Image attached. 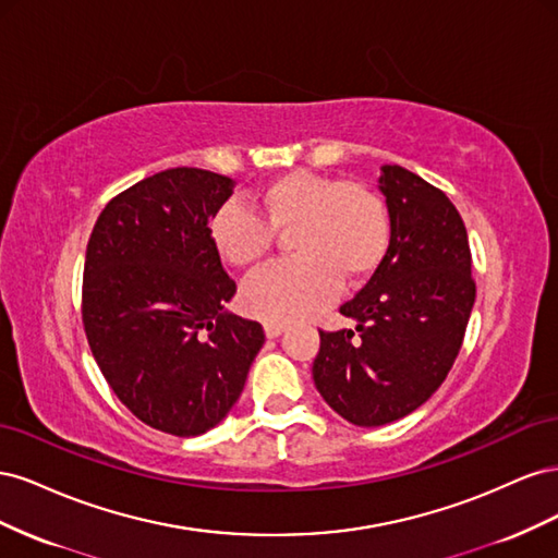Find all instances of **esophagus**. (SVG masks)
Wrapping results in <instances>:
<instances>
[{"mask_svg": "<svg viewBox=\"0 0 558 558\" xmlns=\"http://www.w3.org/2000/svg\"><path fill=\"white\" fill-rule=\"evenodd\" d=\"M283 330H286V324H277V320H265V335L269 337V340H275V337H279Z\"/></svg>", "mask_w": 558, "mask_h": 558, "instance_id": "1", "label": "esophagus"}]
</instances>
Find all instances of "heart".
<instances>
[{"instance_id":"b5f03b06","label":"heart","mask_w":558,"mask_h":558,"mask_svg":"<svg viewBox=\"0 0 558 558\" xmlns=\"http://www.w3.org/2000/svg\"><path fill=\"white\" fill-rule=\"evenodd\" d=\"M226 202L211 216L209 238L232 267H256L272 248L275 232L291 230L295 258L253 275L242 289L244 307L265 320L307 318L340 291V279L359 283L379 267L388 248V211L361 183L293 170L267 181L251 197Z\"/></svg>"}]
</instances>
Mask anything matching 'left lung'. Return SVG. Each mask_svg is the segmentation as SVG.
Returning a JSON list of instances; mask_svg holds the SVG:
<instances>
[{
	"label": "left lung",
	"mask_w": 558,
	"mask_h": 558,
	"mask_svg": "<svg viewBox=\"0 0 558 558\" xmlns=\"http://www.w3.org/2000/svg\"><path fill=\"white\" fill-rule=\"evenodd\" d=\"M391 240L361 293L340 312L356 330H320L316 391L353 426L375 428L421 408L451 369L475 305L461 214L435 185L384 165Z\"/></svg>",
	"instance_id": "obj_1"
}]
</instances>
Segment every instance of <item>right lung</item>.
I'll list each match as a JSON object with an SVG mask.
<instances>
[{
	"label": "right lung",
	"instance_id": "obj_1",
	"mask_svg": "<svg viewBox=\"0 0 558 558\" xmlns=\"http://www.w3.org/2000/svg\"><path fill=\"white\" fill-rule=\"evenodd\" d=\"M234 181L174 167L116 195L93 228L83 267V328L125 408L146 426L195 437L221 424L265 342L258 320L230 314L238 286L209 221Z\"/></svg>",
	"mask_w": 558,
	"mask_h": 558
}]
</instances>
